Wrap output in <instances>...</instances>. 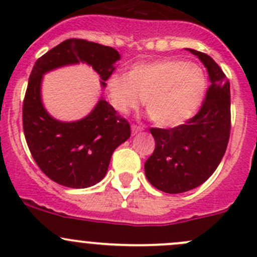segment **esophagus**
Instances as JSON below:
<instances>
[{
	"instance_id": "1",
	"label": "esophagus",
	"mask_w": 257,
	"mask_h": 257,
	"mask_svg": "<svg viewBox=\"0 0 257 257\" xmlns=\"http://www.w3.org/2000/svg\"><path fill=\"white\" fill-rule=\"evenodd\" d=\"M144 126L142 125H132V134H137V132L142 131Z\"/></svg>"
}]
</instances>
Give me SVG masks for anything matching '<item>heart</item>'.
Segmentation results:
<instances>
[{"label": "heart", "mask_w": 257, "mask_h": 257, "mask_svg": "<svg viewBox=\"0 0 257 257\" xmlns=\"http://www.w3.org/2000/svg\"><path fill=\"white\" fill-rule=\"evenodd\" d=\"M203 70L179 59L139 63L128 76L113 73L106 81L111 105L118 112L137 109L145 99L151 120L174 127L189 120L202 104L205 91Z\"/></svg>", "instance_id": "1"}]
</instances>
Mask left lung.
Returning <instances> with one entry per match:
<instances>
[{
    "instance_id": "obj_1",
    "label": "left lung",
    "mask_w": 257,
    "mask_h": 257,
    "mask_svg": "<svg viewBox=\"0 0 257 257\" xmlns=\"http://www.w3.org/2000/svg\"><path fill=\"white\" fill-rule=\"evenodd\" d=\"M207 67L210 86L199 111L172 128L151 127L156 148L145 163L151 184L169 194L194 189L214 173L225 153L231 128L230 83L208 54L189 49Z\"/></svg>"
}]
</instances>
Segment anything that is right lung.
Instances as JSON below:
<instances>
[{
	"instance_id": "obj_1",
	"label": "right lung",
	"mask_w": 257,
	"mask_h": 257,
	"mask_svg": "<svg viewBox=\"0 0 257 257\" xmlns=\"http://www.w3.org/2000/svg\"><path fill=\"white\" fill-rule=\"evenodd\" d=\"M118 59L120 54L111 47L70 38L38 58L32 69L23 100V131L38 167L60 186L88 188L99 183L106 174L112 152L131 136V128L105 100H100L80 121L54 120L42 104V76L62 65L85 62L100 74L105 86Z\"/></svg>"
}]
</instances>
